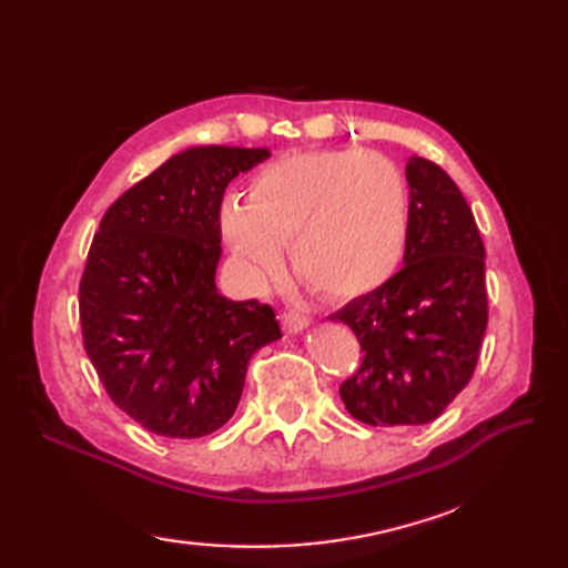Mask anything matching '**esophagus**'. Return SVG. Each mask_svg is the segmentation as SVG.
<instances>
[{
	"instance_id": "obj_1",
	"label": "esophagus",
	"mask_w": 568,
	"mask_h": 568,
	"mask_svg": "<svg viewBox=\"0 0 568 568\" xmlns=\"http://www.w3.org/2000/svg\"><path fill=\"white\" fill-rule=\"evenodd\" d=\"M307 324H311V320H307L303 313H296V311L282 313V326H284L286 334H298V332L305 329Z\"/></svg>"
}]
</instances>
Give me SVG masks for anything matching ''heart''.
<instances>
[{
	"mask_svg": "<svg viewBox=\"0 0 568 568\" xmlns=\"http://www.w3.org/2000/svg\"><path fill=\"white\" fill-rule=\"evenodd\" d=\"M220 232L251 282L294 270L317 294L348 301L379 288L398 267L409 232V189L376 151L296 153L257 170L248 203L227 196Z\"/></svg>",
	"mask_w": 568,
	"mask_h": 568,
	"instance_id": "heart-1",
	"label": "heart"
}]
</instances>
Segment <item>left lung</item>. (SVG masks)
Masks as SVG:
<instances>
[{"instance_id": "8db88e82", "label": "left lung", "mask_w": 568, "mask_h": 568, "mask_svg": "<svg viewBox=\"0 0 568 568\" xmlns=\"http://www.w3.org/2000/svg\"><path fill=\"white\" fill-rule=\"evenodd\" d=\"M403 270L329 320L348 324L363 363L338 393L369 426L434 422L469 384L488 326L486 248L453 178L412 156Z\"/></svg>"}]
</instances>
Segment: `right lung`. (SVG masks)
I'll return each instance as SVG.
<instances>
[{"label":"right lung","instance_id":"obj_1","mask_svg":"<svg viewBox=\"0 0 568 568\" xmlns=\"http://www.w3.org/2000/svg\"><path fill=\"white\" fill-rule=\"evenodd\" d=\"M267 149L194 146L118 196L80 280L82 343L109 398L165 438L227 424L248 359L282 338L272 305L217 294L220 205Z\"/></svg>","mask_w":568,"mask_h":568}]
</instances>
